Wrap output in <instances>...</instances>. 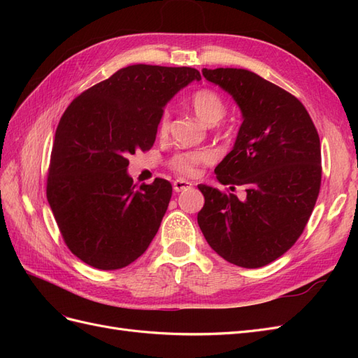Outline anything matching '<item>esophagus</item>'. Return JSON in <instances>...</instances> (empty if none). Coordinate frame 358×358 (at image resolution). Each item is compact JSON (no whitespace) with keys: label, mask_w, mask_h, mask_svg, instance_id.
<instances>
[{"label":"esophagus","mask_w":358,"mask_h":358,"mask_svg":"<svg viewBox=\"0 0 358 358\" xmlns=\"http://www.w3.org/2000/svg\"><path fill=\"white\" fill-rule=\"evenodd\" d=\"M188 187H191V182H188V180L176 179L175 182H173V189H175L176 192H180V191H183V189L188 188Z\"/></svg>","instance_id":"1"}]
</instances>
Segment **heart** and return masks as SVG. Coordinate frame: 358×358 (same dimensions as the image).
<instances>
[{
    "mask_svg": "<svg viewBox=\"0 0 358 358\" xmlns=\"http://www.w3.org/2000/svg\"><path fill=\"white\" fill-rule=\"evenodd\" d=\"M191 107L196 115L208 125H213L225 115L227 104L222 96L210 88H201L194 92L189 99ZM170 129V113L164 110L158 119V136L166 137ZM215 158L209 149L182 150L171 155L167 161V166L182 176H194L200 166L209 164Z\"/></svg>",
    "mask_w": 358,
    "mask_h": 358,
    "instance_id": "heart-1",
    "label": "heart"
}]
</instances>
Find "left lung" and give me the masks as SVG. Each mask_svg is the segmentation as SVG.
<instances>
[{"mask_svg": "<svg viewBox=\"0 0 358 358\" xmlns=\"http://www.w3.org/2000/svg\"><path fill=\"white\" fill-rule=\"evenodd\" d=\"M239 104L243 122L231 152L215 169L222 185L245 187L246 199L199 185L204 206L197 222L227 262L258 268L297 242L321 188V145L299 99L243 69H203Z\"/></svg>", "mask_w": 358, "mask_h": 358, "instance_id": "obj_1", "label": "left lung"}]
</instances>
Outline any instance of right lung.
Returning <instances> with one entry per match:
<instances>
[{
	"label": "right lung",
	"mask_w": 358,
	"mask_h": 358,
	"mask_svg": "<svg viewBox=\"0 0 358 358\" xmlns=\"http://www.w3.org/2000/svg\"><path fill=\"white\" fill-rule=\"evenodd\" d=\"M192 80H201L196 69L136 64L83 91L61 116L46 196L64 242L83 263L122 268L152 242L171 183L157 178L137 187L128 155L154 146L162 107Z\"/></svg>",
	"instance_id": "1"
}]
</instances>
